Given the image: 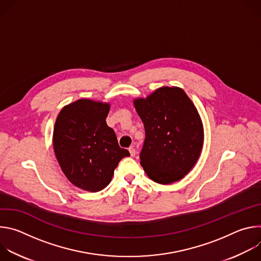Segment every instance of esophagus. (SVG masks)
Wrapping results in <instances>:
<instances>
[{
    "label": "esophagus",
    "instance_id": "esophagus-1",
    "mask_svg": "<svg viewBox=\"0 0 261 261\" xmlns=\"http://www.w3.org/2000/svg\"><path fill=\"white\" fill-rule=\"evenodd\" d=\"M129 152H130L131 157H135V155H136V150H135V148H134L133 146H131V147L129 148Z\"/></svg>",
    "mask_w": 261,
    "mask_h": 261
}]
</instances>
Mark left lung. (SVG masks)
Wrapping results in <instances>:
<instances>
[{"label": "left lung", "mask_w": 261, "mask_h": 261, "mask_svg": "<svg viewBox=\"0 0 261 261\" xmlns=\"http://www.w3.org/2000/svg\"><path fill=\"white\" fill-rule=\"evenodd\" d=\"M133 104L145 130L140 164L156 182L181 179L197 162L203 145V125L182 89L162 87Z\"/></svg>", "instance_id": "obj_1"}]
</instances>
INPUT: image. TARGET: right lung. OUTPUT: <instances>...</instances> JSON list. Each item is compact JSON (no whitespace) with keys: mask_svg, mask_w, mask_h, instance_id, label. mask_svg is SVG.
I'll return each instance as SVG.
<instances>
[{"mask_svg":"<svg viewBox=\"0 0 261 261\" xmlns=\"http://www.w3.org/2000/svg\"><path fill=\"white\" fill-rule=\"evenodd\" d=\"M110 104L80 99L62 108L54 128V151L66 177L89 192L104 189L119 162L130 156L106 124Z\"/></svg>","mask_w":261,"mask_h":261,"instance_id":"add662e5","label":"right lung"}]
</instances>
